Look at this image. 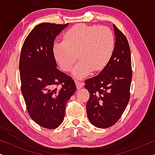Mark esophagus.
Segmentation results:
<instances>
[{
    "mask_svg": "<svg viewBox=\"0 0 155 155\" xmlns=\"http://www.w3.org/2000/svg\"><path fill=\"white\" fill-rule=\"evenodd\" d=\"M75 84H76V87H77L78 89L82 88V87L84 86V82H82L81 81H79L78 80L75 79Z\"/></svg>",
    "mask_w": 155,
    "mask_h": 155,
    "instance_id": "obj_1",
    "label": "esophagus"
}]
</instances>
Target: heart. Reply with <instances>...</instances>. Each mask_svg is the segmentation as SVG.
Instances as JSON below:
<instances>
[{
    "label": "heart",
    "instance_id": "obj_1",
    "mask_svg": "<svg viewBox=\"0 0 155 155\" xmlns=\"http://www.w3.org/2000/svg\"><path fill=\"white\" fill-rule=\"evenodd\" d=\"M114 34L109 27L78 24L70 28L63 36V41L55 42V58L65 72L72 69L77 60L73 74L84 78L92 71H100L106 66L114 51Z\"/></svg>",
    "mask_w": 155,
    "mask_h": 155
}]
</instances>
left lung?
Segmentation results:
<instances>
[{
  "label": "left lung",
  "mask_w": 155,
  "mask_h": 155,
  "mask_svg": "<svg viewBox=\"0 0 155 155\" xmlns=\"http://www.w3.org/2000/svg\"><path fill=\"white\" fill-rule=\"evenodd\" d=\"M116 42L109 62L98 75L85 80L90 93L87 114L97 128L114 126L124 114L130 99L132 81L130 49L124 33L114 25Z\"/></svg>",
  "instance_id": "8db88e82"
}]
</instances>
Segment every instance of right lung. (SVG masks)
Segmentation results:
<instances>
[{
    "label": "right lung",
    "instance_id": "add662e5",
    "mask_svg": "<svg viewBox=\"0 0 155 155\" xmlns=\"http://www.w3.org/2000/svg\"><path fill=\"white\" fill-rule=\"evenodd\" d=\"M68 23L44 22L29 34L21 49V91L34 121L47 129L56 128L64 119L65 105L75 93L71 77L56 68L54 44Z\"/></svg>",
    "mask_w": 155,
    "mask_h": 155
}]
</instances>
